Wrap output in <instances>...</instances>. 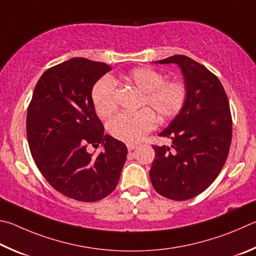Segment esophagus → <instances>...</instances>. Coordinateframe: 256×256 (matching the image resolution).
Here are the masks:
<instances>
[{"label":"esophagus","mask_w":256,"mask_h":256,"mask_svg":"<svg viewBox=\"0 0 256 256\" xmlns=\"http://www.w3.org/2000/svg\"><path fill=\"white\" fill-rule=\"evenodd\" d=\"M137 147V145H135V144H127V148H128V150L129 152H132V150H134Z\"/></svg>","instance_id":"34e87169"}]
</instances>
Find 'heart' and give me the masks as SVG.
Here are the masks:
<instances>
[{"instance_id": "obj_1", "label": "heart", "mask_w": 256, "mask_h": 256, "mask_svg": "<svg viewBox=\"0 0 256 256\" xmlns=\"http://www.w3.org/2000/svg\"><path fill=\"white\" fill-rule=\"evenodd\" d=\"M126 83L136 86L144 92L142 106H148L160 120L176 116L182 110L186 101L188 91L180 80H165V75L150 67H137L121 76ZM114 84L110 78H102L92 88V102L96 114L106 118L116 109L114 98ZM158 119L148 109L122 112L116 114L108 124V132L116 140L136 144L156 127Z\"/></svg>"}]
</instances>
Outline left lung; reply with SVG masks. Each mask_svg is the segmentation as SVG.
<instances>
[{
  "label": "left lung",
  "instance_id": "8db88e82",
  "mask_svg": "<svg viewBox=\"0 0 256 256\" xmlns=\"http://www.w3.org/2000/svg\"><path fill=\"white\" fill-rule=\"evenodd\" d=\"M154 62L178 66L188 96L182 110L158 134L172 145L153 146L150 181L165 198L188 200L207 189L226 162L232 142L230 103L217 76L190 57L174 55Z\"/></svg>",
  "mask_w": 256,
  "mask_h": 256
}]
</instances>
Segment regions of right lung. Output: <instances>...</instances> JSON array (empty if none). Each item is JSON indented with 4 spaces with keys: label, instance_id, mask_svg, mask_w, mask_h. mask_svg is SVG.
Masks as SVG:
<instances>
[{
    "label": "right lung",
    "instance_id": "obj_1",
    "mask_svg": "<svg viewBox=\"0 0 256 256\" xmlns=\"http://www.w3.org/2000/svg\"><path fill=\"white\" fill-rule=\"evenodd\" d=\"M111 67L75 57L47 70L39 78L26 114L29 148L54 189L70 199L94 202L116 189L127 158L122 142L104 135L92 88ZM91 144L102 146L94 156Z\"/></svg>",
    "mask_w": 256,
    "mask_h": 256
}]
</instances>
